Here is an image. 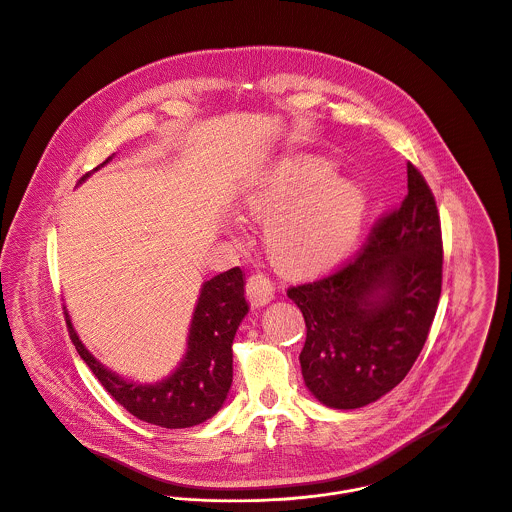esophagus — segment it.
<instances>
[{
    "label": "esophagus",
    "mask_w": 512,
    "mask_h": 512,
    "mask_svg": "<svg viewBox=\"0 0 512 512\" xmlns=\"http://www.w3.org/2000/svg\"><path fill=\"white\" fill-rule=\"evenodd\" d=\"M245 293H247V299L253 307H265L275 299V285L265 275H253L247 281Z\"/></svg>",
    "instance_id": "obj_1"
}]
</instances>
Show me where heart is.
<instances>
[{
	"instance_id": "b5f03b06",
	"label": "heart",
	"mask_w": 512,
	"mask_h": 512,
	"mask_svg": "<svg viewBox=\"0 0 512 512\" xmlns=\"http://www.w3.org/2000/svg\"><path fill=\"white\" fill-rule=\"evenodd\" d=\"M326 156L297 154L273 160L249 184L243 205L267 220L265 245L285 271L314 275L340 263L356 245L370 209L366 186L334 178ZM237 229V221L231 223Z\"/></svg>"
}]
</instances>
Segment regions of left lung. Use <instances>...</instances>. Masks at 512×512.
Returning <instances> with one entry per match:
<instances>
[{"label": "left lung", "mask_w": 512, "mask_h": 512, "mask_svg": "<svg viewBox=\"0 0 512 512\" xmlns=\"http://www.w3.org/2000/svg\"><path fill=\"white\" fill-rule=\"evenodd\" d=\"M441 225L423 176L354 261L287 291L303 310L299 356L308 392L326 408H364L394 390L417 360L441 295Z\"/></svg>", "instance_id": "obj_1"}]
</instances>
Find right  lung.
Segmentation results:
<instances>
[{
    "mask_svg": "<svg viewBox=\"0 0 512 512\" xmlns=\"http://www.w3.org/2000/svg\"><path fill=\"white\" fill-rule=\"evenodd\" d=\"M110 160L112 156L99 168ZM89 176H83L79 184ZM243 277V271L233 267L205 281L192 314L184 358L170 376L152 384L124 380L101 364L81 342L65 308L67 328L79 356L122 408L166 429L194 427L223 408L233 382L231 346L241 320L249 312Z\"/></svg>",
    "mask_w": 512,
    "mask_h": 512,
    "instance_id": "obj_1",
    "label": "right lung"
}]
</instances>
